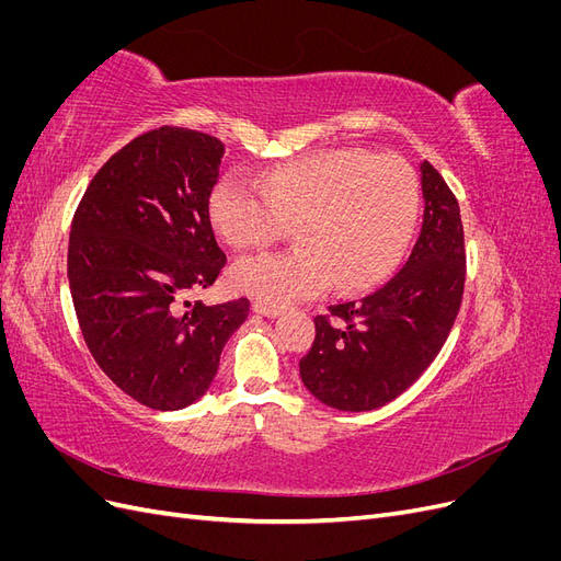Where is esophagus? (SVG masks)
<instances>
[{
    "label": "esophagus",
    "instance_id": "obj_1",
    "mask_svg": "<svg viewBox=\"0 0 561 561\" xmlns=\"http://www.w3.org/2000/svg\"><path fill=\"white\" fill-rule=\"evenodd\" d=\"M252 311L257 313V316H264V318H278V316H280V309L266 307V304H260V301L252 304Z\"/></svg>",
    "mask_w": 561,
    "mask_h": 561
}]
</instances>
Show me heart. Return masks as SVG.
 <instances>
[{
  "label": "heart",
  "mask_w": 561,
  "mask_h": 561,
  "mask_svg": "<svg viewBox=\"0 0 561 561\" xmlns=\"http://www.w3.org/2000/svg\"><path fill=\"white\" fill-rule=\"evenodd\" d=\"M421 184L410 163L365 149H332L276 168L262 184L225 175L208 198L213 229L236 252L271 245L297 227L301 250L236 264L239 295L285 309L325 295L360 293L390 274L419 225Z\"/></svg>",
  "instance_id": "obj_1"
}]
</instances>
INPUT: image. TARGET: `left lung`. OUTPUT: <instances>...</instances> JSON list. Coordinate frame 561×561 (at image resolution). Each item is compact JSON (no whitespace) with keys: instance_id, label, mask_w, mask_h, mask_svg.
<instances>
[{"instance_id":"left-lung-1","label":"left lung","mask_w":561,"mask_h":561,"mask_svg":"<svg viewBox=\"0 0 561 561\" xmlns=\"http://www.w3.org/2000/svg\"><path fill=\"white\" fill-rule=\"evenodd\" d=\"M421 233L379 290L316 318V342L299 360L309 393L342 412H369L404 393L447 342L466 283L458 201L423 161Z\"/></svg>"}]
</instances>
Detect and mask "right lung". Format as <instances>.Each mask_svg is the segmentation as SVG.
Segmentation results:
<instances>
[{"mask_svg": "<svg viewBox=\"0 0 561 561\" xmlns=\"http://www.w3.org/2000/svg\"><path fill=\"white\" fill-rule=\"evenodd\" d=\"M222 157L213 135L149 130L100 168L72 219L67 278L83 342L126 396L159 412L206 396L250 313L243 297L182 304L227 264L208 215Z\"/></svg>", "mask_w": 561, "mask_h": 561, "instance_id": "add662e5", "label": "right lung"}]
</instances>
